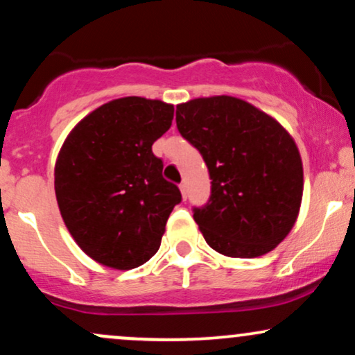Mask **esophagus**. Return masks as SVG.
<instances>
[{
    "label": "esophagus",
    "instance_id": "1",
    "mask_svg": "<svg viewBox=\"0 0 355 355\" xmlns=\"http://www.w3.org/2000/svg\"><path fill=\"white\" fill-rule=\"evenodd\" d=\"M180 191H182V197H183V200H187V185L185 183H180Z\"/></svg>",
    "mask_w": 355,
    "mask_h": 355
}]
</instances>
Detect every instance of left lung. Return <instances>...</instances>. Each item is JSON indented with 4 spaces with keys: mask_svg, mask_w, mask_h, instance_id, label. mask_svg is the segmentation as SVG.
I'll return each instance as SVG.
<instances>
[{
    "mask_svg": "<svg viewBox=\"0 0 355 355\" xmlns=\"http://www.w3.org/2000/svg\"><path fill=\"white\" fill-rule=\"evenodd\" d=\"M177 128L210 173V200L193 209L205 242L237 259L274 250L302 202V158L291 133L262 110L227 95L177 105Z\"/></svg>",
    "mask_w": 355,
    "mask_h": 355,
    "instance_id": "left-lung-1",
    "label": "left lung"
}]
</instances>
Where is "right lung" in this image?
I'll use <instances>...</instances> for the list:
<instances>
[{"mask_svg": "<svg viewBox=\"0 0 355 355\" xmlns=\"http://www.w3.org/2000/svg\"><path fill=\"white\" fill-rule=\"evenodd\" d=\"M173 105L125 96L101 105L71 130L55 165L64 225L93 260L116 270L144 266L182 193L162 177L152 145L172 126Z\"/></svg>", "mask_w": 355, "mask_h": 355, "instance_id": "right-lung-1", "label": "right lung"}]
</instances>
